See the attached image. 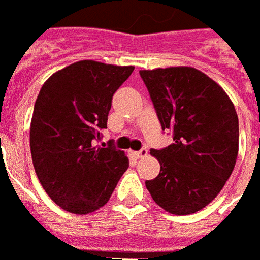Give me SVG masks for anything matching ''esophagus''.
<instances>
[{
    "instance_id": "1",
    "label": "esophagus",
    "mask_w": 260,
    "mask_h": 260,
    "mask_svg": "<svg viewBox=\"0 0 260 260\" xmlns=\"http://www.w3.org/2000/svg\"><path fill=\"white\" fill-rule=\"evenodd\" d=\"M134 155L137 156V157H145V156L148 155V151H146L145 148H142V149H140L138 152H136Z\"/></svg>"
}]
</instances>
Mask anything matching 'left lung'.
<instances>
[{"label":"left lung","instance_id":"obj_1","mask_svg":"<svg viewBox=\"0 0 260 260\" xmlns=\"http://www.w3.org/2000/svg\"><path fill=\"white\" fill-rule=\"evenodd\" d=\"M163 130L174 142L151 149L160 163L155 179L145 181L157 206L189 215L218 196L239 153V118L225 90L192 67L141 70Z\"/></svg>","mask_w":260,"mask_h":260}]
</instances>
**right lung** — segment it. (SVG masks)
<instances>
[{"label":"right lung","instance_id":"add662e5","mask_svg":"<svg viewBox=\"0 0 260 260\" xmlns=\"http://www.w3.org/2000/svg\"><path fill=\"white\" fill-rule=\"evenodd\" d=\"M133 66L82 60L54 72L41 87L30 127L37 177L63 210L86 215L107 204L128 169L124 152L94 146L107 128L115 91Z\"/></svg>","mask_w":260,"mask_h":260}]
</instances>
